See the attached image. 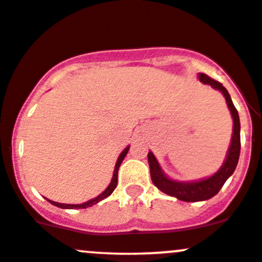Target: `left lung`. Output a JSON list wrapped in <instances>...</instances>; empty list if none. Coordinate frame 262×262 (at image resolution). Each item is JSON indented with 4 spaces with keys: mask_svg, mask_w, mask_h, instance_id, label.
<instances>
[{
    "mask_svg": "<svg viewBox=\"0 0 262 262\" xmlns=\"http://www.w3.org/2000/svg\"><path fill=\"white\" fill-rule=\"evenodd\" d=\"M198 79L203 84L211 85L213 89L219 90L225 96L226 103H227L228 109H230L231 115L233 119V129H232V137H231V144L228 147L227 154L224 164L221 168L217 170L216 173L211 176V177L202 178L198 181H176L169 178L166 173L162 170L159 166L158 161L154 157L152 152L148 153V163L150 168V178L154 186L162 191L163 193L178 198L180 201L184 202H198V201H206L210 200L213 196H216L225 184V182L232 176L235 172L236 166L238 163V158H240V149H241V139H240V118H238V113L233 105L231 96L226 88L221 82L213 80L210 76L206 74H198Z\"/></svg>",
    "mask_w": 262,
    "mask_h": 262,
    "instance_id": "left-lung-1",
    "label": "left lung"
}]
</instances>
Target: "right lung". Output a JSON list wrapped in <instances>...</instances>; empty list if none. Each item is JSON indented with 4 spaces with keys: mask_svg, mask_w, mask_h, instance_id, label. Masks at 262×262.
<instances>
[{
    "mask_svg": "<svg viewBox=\"0 0 262 262\" xmlns=\"http://www.w3.org/2000/svg\"><path fill=\"white\" fill-rule=\"evenodd\" d=\"M129 147H130V145H128V147H126L125 149H124L123 152L120 153V156L118 157V159H117V163H115V167H114V173H113V178H112V181H110L109 186L106 187V188H105V191H104L103 193H100V194H99L98 197L93 198V200L88 201V202H84V203H81V205H66V203H59V202H54V201H51V200H48V198H46V200H48L49 202L51 203V205L56 206V207H60V208H66V210H78V208H88V207H92V206L96 205V203H98V202H100V201H101V200H104V198L109 197L110 194L113 193V191H114V189H115V187H117V184H118V170H119V167H120V164H122L123 159L125 158L126 153H128V150H129Z\"/></svg>",
    "mask_w": 262,
    "mask_h": 262,
    "instance_id": "obj_1",
    "label": "right lung"
}]
</instances>
